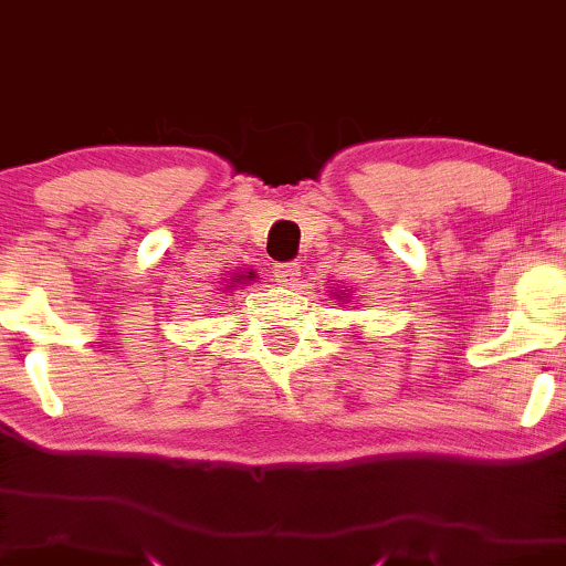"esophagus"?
<instances>
[{"mask_svg":"<svg viewBox=\"0 0 566 566\" xmlns=\"http://www.w3.org/2000/svg\"><path fill=\"white\" fill-rule=\"evenodd\" d=\"M274 279L284 287H295L300 282V263L297 261H284L274 266Z\"/></svg>","mask_w":566,"mask_h":566,"instance_id":"esophagus-1","label":"esophagus"}]
</instances>
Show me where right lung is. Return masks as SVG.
Returning a JSON list of instances; mask_svg holds the SVG:
<instances>
[{"label":"right lung","mask_w":566,"mask_h":566,"mask_svg":"<svg viewBox=\"0 0 566 566\" xmlns=\"http://www.w3.org/2000/svg\"><path fill=\"white\" fill-rule=\"evenodd\" d=\"M245 274H248L245 279H251V282H253V279H255V271H245Z\"/></svg>","instance_id":"obj_1"}]
</instances>
